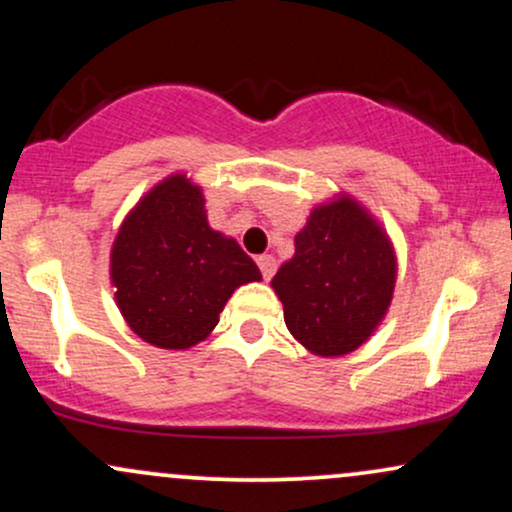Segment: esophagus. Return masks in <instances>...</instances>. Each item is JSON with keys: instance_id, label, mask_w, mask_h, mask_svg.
Returning a JSON list of instances; mask_svg holds the SVG:
<instances>
[{"instance_id": "34e87169", "label": "esophagus", "mask_w": 512, "mask_h": 512, "mask_svg": "<svg viewBox=\"0 0 512 512\" xmlns=\"http://www.w3.org/2000/svg\"><path fill=\"white\" fill-rule=\"evenodd\" d=\"M257 267H260L264 281H269L276 272V260L272 255H260L257 257Z\"/></svg>"}]
</instances>
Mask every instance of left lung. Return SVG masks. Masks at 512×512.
<instances>
[{
	"instance_id": "left-lung-1",
	"label": "left lung",
	"mask_w": 512,
	"mask_h": 512,
	"mask_svg": "<svg viewBox=\"0 0 512 512\" xmlns=\"http://www.w3.org/2000/svg\"><path fill=\"white\" fill-rule=\"evenodd\" d=\"M395 284V245L349 192L313 207L296 252L272 279L293 339L322 358L351 354L373 337Z\"/></svg>"
}]
</instances>
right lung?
I'll return each mask as SVG.
<instances>
[{
	"label": "right lung",
	"instance_id": "1",
	"mask_svg": "<svg viewBox=\"0 0 512 512\" xmlns=\"http://www.w3.org/2000/svg\"><path fill=\"white\" fill-rule=\"evenodd\" d=\"M262 281L236 238L209 226L204 192L170 173L127 211L110 248V284L127 327L156 349L204 342L243 284Z\"/></svg>",
	"mask_w": 512,
	"mask_h": 512
}]
</instances>
